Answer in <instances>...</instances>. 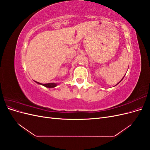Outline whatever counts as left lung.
Wrapping results in <instances>:
<instances>
[{
    "mask_svg": "<svg viewBox=\"0 0 150 150\" xmlns=\"http://www.w3.org/2000/svg\"><path fill=\"white\" fill-rule=\"evenodd\" d=\"M124 77H125V76H124ZM124 77H123V78H122V79H123V78H124ZM122 79H121V81H120V82H121V81H122ZM120 82H119V83H117V84H119V83H120ZM117 84H116V85H117Z\"/></svg>",
    "mask_w": 150,
    "mask_h": 150,
    "instance_id": "8db88e82",
    "label": "left lung"
}]
</instances>
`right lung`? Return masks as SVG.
I'll return each instance as SVG.
<instances>
[{
  "label": "right lung",
  "instance_id": "1",
  "mask_svg": "<svg viewBox=\"0 0 150 150\" xmlns=\"http://www.w3.org/2000/svg\"><path fill=\"white\" fill-rule=\"evenodd\" d=\"M38 84H41L44 86H45V87L46 88H55L56 86H57V83H47V84H41V83H39L38 82H36Z\"/></svg>",
  "mask_w": 150,
  "mask_h": 150
}]
</instances>
